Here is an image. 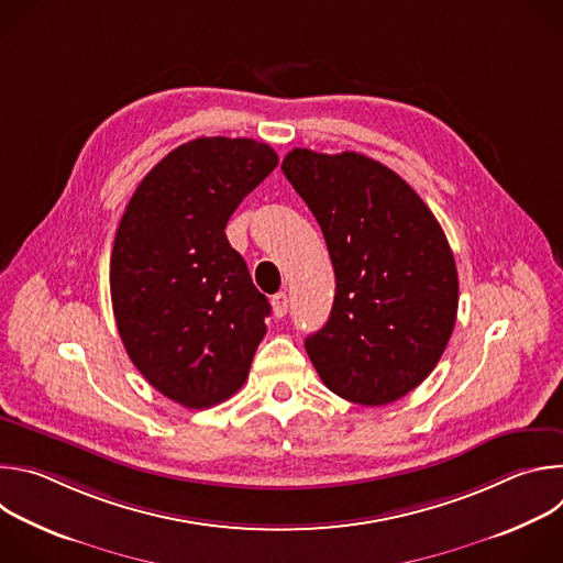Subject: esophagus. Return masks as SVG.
<instances>
[{
  "mask_svg": "<svg viewBox=\"0 0 563 563\" xmlns=\"http://www.w3.org/2000/svg\"><path fill=\"white\" fill-rule=\"evenodd\" d=\"M272 307H274L276 318H283V316L287 313V309H289V298H287V294H285V291L274 294V296H272Z\"/></svg>",
  "mask_w": 563,
  "mask_h": 563,
  "instance_id": "34e87169",
  "label": "esophagus"
}]
</instances>
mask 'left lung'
Masks as SVG:
<instances>
[{"instance_id":"8db88e82","label":"left lung","mask_w":563,"mask_h":563,"mask_svg":"<svg viewBox=\"0 0 563 563\" xmlns=\"http://www.w3.org/2000/svg\"><path fill=\"white\" fill-rule=\"evenodd\" d=\"M283 174L325 235L336 296L305 350L323 383L358 406H387L421 385L456 320L448 238L419 194L376 159L294 148Z\"/></svg>"}]
</instances>
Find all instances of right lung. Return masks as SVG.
<instances>
[{
    "label": "right lung",
    "instance_id": "right-lung-1",
    "mask_svg": "<svg viewBox=\"0 0 563 563\" xmlns=\"http://www.w3.org/2000/svg\"><path fill=\"white\" fill-rule=\"evenodd\" d=\"M278 165L250 137H198L144 176L120 220L111 300L140 374L176 404L202 410L247 380L269 316L267 296L224 227Z\"/></svg>",
    "mask_w": 563,
    "mask_h": 563
}]
</instances>
